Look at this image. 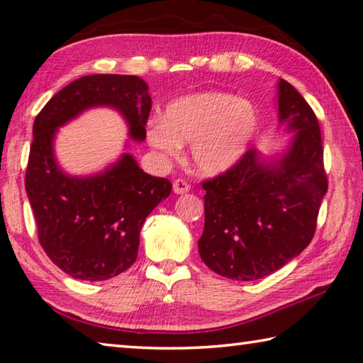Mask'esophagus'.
Here are the masks:
<instances>
[{"mask_svg":"<svg viewBox=\"0 0 363 363\" xmlns=\"http://www.w3.org/2000/svg\"><path fill=\"white\" fill-rule=\"evenodd\" d=\"M189 191H191V186L184 181V179H176L174 182H172V192L177 194V195H182V194H187Z\"/></svg>","mask_w":363,"mask_h":363,"instance_id":"34e87169","label":"esophagus"}]
</instances>
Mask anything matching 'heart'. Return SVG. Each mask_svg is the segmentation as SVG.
Here are the masks:
<instances>
[{
  "label": "heart",
  "mask_w": 363,
  "mask_h": 363,
  "mask_svg": "<svg viewBox=\"0 0 363 363\" xmlns=\"http://www.w3.org/2000/svg\"><path fill=\"white\" fill-rule=\"evenodd\" d=\"M260 129L254 103L226 91H197L168 103L163 119L148 125L147 142L164 158L179 157L191 142L200 174L218 176L242 160Z\"/></svg>",
  "instance_id": "heart-1"
}]
</instances>
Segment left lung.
<instances>
[{"instance_id":"obj_1","label":"left lung","mask_w":363,"mask_h":363,"mask_svg":"<svg viewBox=\"0 0 363 363\" xmlns=\"http://www.w3.org/2000/svg\"><path fill=\"white\" fill-rule=\"evenodd\" d=\"M278 123L292 140L281 153L249 150L233 169L203 182V263L224 278L254 281L278 272L310 244L328 191L313 109L278 80Z\"/></svg>"}]
</instances>
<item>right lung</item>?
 <instances>
[{"label":"right lung","instance_id":"add662e5","mask_svg":"<svg viewBox=\"0 0 363 363\" xmlns=\"http://www.w3.org/2000/svg\"><path fill=\"white\" fill-rule=\"evenodd\" d=\"M91 108L116 109L129 139L145 140L152 109L145 80L119 74L80 77L57 91L35 118L26 191L38 240L51 262L76 279L105 281L137 260L143 221L169 197L172 186L143 172L128 152L94 174H67L55 155L56 134Z\"/></svg>","mask_w":363,"mask_h":363}]
</instances>
